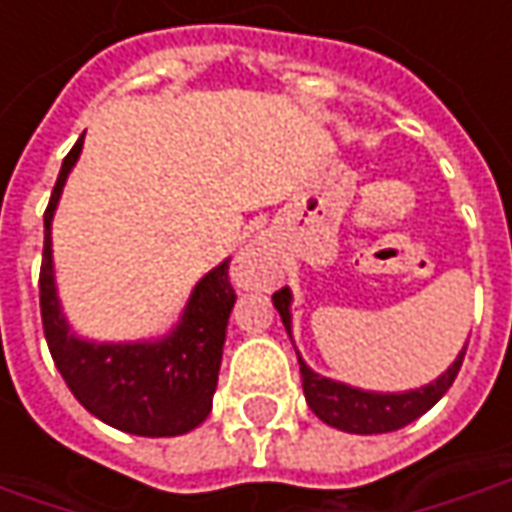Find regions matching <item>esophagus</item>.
Wrapping results in <instances>:
<instances>
[{"label":"esophagus","instance_id":"1","mask_svg":"<svg viewBox=\"0 0 512 512\" xmlns=\"http://www.w3.org/2000/svg\"><path fill=\"white\" fill-rule=\"evenodd\" d=\"M232 277H235V283L243 285V288H271L274 266H271L269 249L257 241L249 243L241 255L235 257Z\"/></svg>","mask_w":512,"mask_h":512}]
</instances>
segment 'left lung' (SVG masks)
<instances>
[{
  "label": "left lung",
  "instance_id": "obj_1",
  "mask_svg": "<svg viewBox=\"0 0 512 512\" xmlns=\"http://www.w3.org/2000/svg\"><path fill=\"white\" fill-rule=\"evenodd\" d=\"M271 302L280 311V319H283L285 330L291 336V291L280 288L271 297ZM465 347L437 381H431L420 389H409V392H367V389L347 387L342 381L314 373L300 358L302 392H305V401L311 406V412L333 429L350 431V434H384V431L403 429L406 423H412L423 412H429L431 406L446 395L448 387L454 384V378L460 373Z\"/></svg>",
  "mask_w": 512,
  "mask_h": 512
}]
</instances>
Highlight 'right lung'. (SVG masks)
Here are the masks:
<instances>
[{
  "instance_id": "1",
  "label": "right lung",
  "mask_w": 512,
  "mask_h": 512,
  "mask_svg": "<svg viewBox=\"0 0 512 512\" xmlns=\"http://www.w3.org/2000/svg\"><path fill=\"white\" fill-rule=\"evenodd\" d=\"M83 137L66 154L44 212V255L38 274L41 322L52 361L72 395L114 429L139 437H176L204 423L218 387L227 322L235 305L229 260L193 288L179 325L156 342L97 344L75 336L61 314L52 274V215Z\"/></svg>"
}]
</instances>
